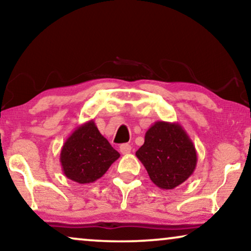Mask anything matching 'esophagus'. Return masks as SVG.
<instances>
[{
  "label": "esophagus",
  "mask_w": 251,
  "mask_h": 251,
  "mask_svg": "<svg viewBox=\"0 0 251 251\" xmlns=\"http://www.w3.org/2000/svg\"><path fill=\"white\" fill-rule=\"evenodd\" d=\"M120 152H121L122 154H129L130 152H131V146L129 145V144H122L121 146H120Z\"/></svg>",
  "instance_id": "obj_1"
}]
</instances>
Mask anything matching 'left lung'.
Returning a JSON list of instances; mask_svg holds the SVG:
<instances>
[{"label": "left lung", "mask_w": 251, "mask_h": 251, "mask_svg": "<svg viewBox=\"0 0 251 251\" xmlns=\"http://www.w3.org/2000/svg\"><path fill=\"white\" fill-rule=\"evenodd\" d=\"M136 155L151 180L162 190H173L183 184L194 173L198 162L193 142L176 122L154 123Z\"/></svg>", "instance_id": "1"}]
</instances>
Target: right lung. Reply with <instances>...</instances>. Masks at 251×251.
<instances>
[{
	"instance_id": "right-lung-1",
	"label": "right lung",
	"mask_w": 251,
	"mask_h": 251,
	"mask_svg": "<svg viewBox=\"0 0 251 251\" xmlns=\"http://www.w3.org/2000/svg\"><path fill=\"white\" fill-rule=\"evenodd\" d=\"M119 157L120 153L99 132L94 120L78 126L60 151L64 175L78 184L99 179Z\"/></svg>"
}]
</instances>
